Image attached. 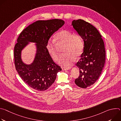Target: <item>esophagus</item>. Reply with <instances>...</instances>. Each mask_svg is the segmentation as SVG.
Here are the masks:
<instances>
[{
	"instance_id": "34e87169",
	"label": "esophagus",
	"mask_w": 121,
	"mask_h": 121,
	"mask_svg": "<svg viewBox=\"0 0 121 121\" xmlns=\"http://www.w3.org/2000/svg\"><path fill=\"white\" fill-rule=\"evenodd\" d=\"M71 68V67H63L62 68V69L63 70H66L70 69Z\"/></svg>"
}]
</instances>
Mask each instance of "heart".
Wrapping results in <instances>:
<instances>
[{
    "label": "heart",
    "instance_id": "obj_1",
    "mask_svg": "<svg viewBox=\"0 0 121 121\" xmlns=\"http://www.w3.org/2000/svg\"><path fill=\"white\" fill-rule=\"evenodd\" d=\"M55 41L65 44L63 49L65 53L58 59V64L65 67H68L74 63L75 57H79L82 54L84 44L82 37L71 31L62 30L57 32L55 36ZM47 52L54 61H57L59 55L56 49L55 43L49 41L46 45Z\"/></svg>",
    "mask_w": 121,
    "mask_h": 121
}]
</instances>
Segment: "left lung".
Returning <instances> with one entry per match:
<instances>
[{"mask_svg": "<svg viewBox=\"0 0 121 121\" xmlns=\"http://www.w3.org/2000/svg\"><path fill=\"white\" fill-rule=\"evenodd\" d=\"M72 25L84 42L83 53L76 64L80 74L75 82L86 89L94 84L101 73L105 62L104 43L99 31L90 23L79 19Z\"/></svg>", "mask_w": 121, "mask_h": 121, "instance_id": "1", "label": "left lung"}]
</instances>
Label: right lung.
Masks as SVG:
<instances>
[{
	"mask_svg": "<svg viewBox=\"0 0 121 121\" xmlns=\"http://www.w3.org/2000/svg\"><path fill=\"white\" fill-rule=\"evenodd\" d=\"M65 24L62 20L38 21L24 29L14 46V57L16 69L29 86L38 91L47 90L55 82L57 72L62 70L47 52L46 45L50 37ZM28 42L37 43V53L30 65L21 59V51Z\"/></svg>",
	"mask_w": 121,
	"mask_h": 121,
	"instance_id": "obj_1",
	"label": "right lung"
}]
</instances>
